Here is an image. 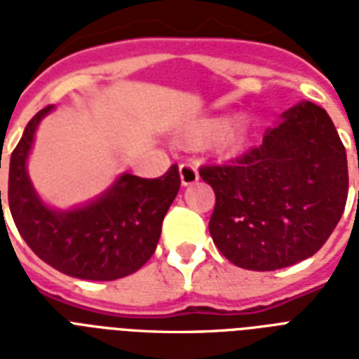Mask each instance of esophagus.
Returning <instances> with one entry per match:
<instances>
[{"instance_id":"1","label":"esophagus","mask_w":359,"mask_h":359,"mask_svg":"<svg viewBox=\"0 0 359 359\" xmlns=\"http://www.w3.org/2000/svg\"><path fill=\"white\" fill-rule=\"evenodd\" d=\"M179 173H180V182H182V186H191V184H196L197 180H199L197 168L196 165H191V163H180Z\"/></svg>"}]
</instances>
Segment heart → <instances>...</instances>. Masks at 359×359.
Wrapping results in <instances>:
<instances>
[{"mask_svg":"<svg viewBox=\"0 0 359 359\" xmlns=\"http://www.w3.org/2000/svg\"><path fill=\"white\" fill-rule=\"evenodd\" d=\"M251 134V121L245 115L227 119L225 115H210L191 123L182 140L186 145H210L218 154H235L242 151Z\"/></svg>","mask_w":359,"mask_h":359,"instance_id":"heart-1","label":"heart"}]
</instances>
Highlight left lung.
<instances>
[{
	"mask_svg": "<svg viewBox=\"0 0 359 359\" xmlns=\"http://www.w3.org/2000/svg\"><path fill=\"white\" fill-rule=\"evenodd\" d=\"M199 175L216 194L208 231L225 259L270 272L315 255L339 224L348 196L346 151L313 102L287 109L262 143Z\"/></svg>",
	"mask_w": 359,
	"mask_h": 359,
	"instance_id": "left-lung-1",
	"label": "left lung"
}]
</instances>
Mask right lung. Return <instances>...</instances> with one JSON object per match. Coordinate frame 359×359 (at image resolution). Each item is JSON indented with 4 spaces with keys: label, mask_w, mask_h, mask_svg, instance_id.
<instances>
[{
    "label": "right lung",
    "mask_w": 359,
    "mask_h": 359,
    "mask_svg": "<svg viewBox=\"0 0 359 359\" xmlns=\"http://www.w3.org/2000/svg\"><path fill=\"white\" fill-rule=\"evenodd\" d=\"M52 109L46 106L27 123L11 154L7 197L18 233L36 257L72 278L114 281L137 272L156 250L163 216L179 194V168L158 179L124 173L95 201L50 208L36 196L25 162L36 126Z\"/></svg>",
    "instance_id": "obj_1"
}]
</instances>
